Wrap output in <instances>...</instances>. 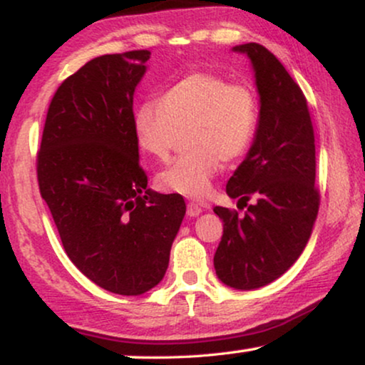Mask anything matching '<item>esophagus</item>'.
<instances>
[{
	"label": "esophagus",
	"instance_id": "1",
	"mask_svg": "<svg viewBox=\"0 0 365 365\" xmlns=\"http://www.w3.org/2000/svg\"><path fill=\"white\" fill-rule=\"evenodd\" d=\"M202 212V207H201V204H197V202H194V201H191V202H187V209H186V214L189 217H196V216H199V214Z\"/></svg>",
	"mask_w": 365,
	"mask_h": 365
}]
</instances>
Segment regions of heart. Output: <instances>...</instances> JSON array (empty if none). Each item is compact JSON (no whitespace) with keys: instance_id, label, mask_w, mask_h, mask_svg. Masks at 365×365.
Returning a JSON list of instances; mask_svg holds the SVG:
<instances>
[{"instance_id":"1","label":"heart","mask_w":365,"mask_h":365,"mask_svg":"<svg viewBox=\"0 0 365 365\" xmlns=\"http://www.w3.org/2000/svg\"><path fill=\"white\" fill-rule=\"evenodd\" d=\"M259 121V99L246 84H231L211 73H191L174 83L158 103L133 114L139 151L166 161L179 134L187 131L191 149L156 176L158 187L197 197L207 192L221 161L241 158L251 146Z\"/></svg>"}]
</instances>
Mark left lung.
I'll return each mask as SVG.
<instances>
[{
    "mask_svg": "<svg viewBox=\"0 0 365 365\" xmlns=\"http://www.w3.org/2000/svg\"><path fill=\"white\" fill-rule=\"evenodd\" d=\"M234 51L251 59L261 109L252 146L226 186L227 196L239 199L237 206H247V212L239 217L231 209L214 207L224 227L214 269L226 286L251 291L276 281L297 261L321 196L302 89L262 44H241Z\"/></svg>",
    "mask_w": 365,
    "mask_h": 365,
    "instance_id": "left-lung-1",
    "label": "left lung"
}]
</instances>
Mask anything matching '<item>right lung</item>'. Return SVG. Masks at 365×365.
Segmentation results:
<instances>
[{
    "mask_svg": "<svg viewBox=\"0 0 365 365\" xmlns=\"http://www.w3.org/2000/svg\"><path fill=\"white\" fill-rule=\"evenodd\" d=\"M151 51L104 54L64 79L38 151L41 197L71 262L99 287L139 296L163 281L186 204L148 189L133 133Z\"/></svg>",
    "mask_w": 365,
    "mask_h": 365,
    "instance_id": "1",
    "label": "right lung"
}]
</instances>
